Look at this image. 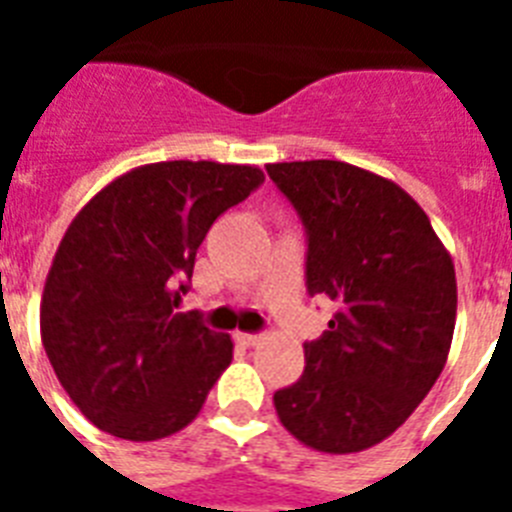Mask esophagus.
I'll list each match as a JSON object with an SVG mask.
<instances>
[{"instance_id":"34e87169","label":"esophagus","mask_w":512,"mask_h":512,"mask_svg":"<svg viewBox=\"0 0 512 512\" xmlns=\"http://www.w3.org/2000/svg\"><path fill=\"white\" fill-rule=\"evenodd\" d=\"M236 342H239V345H244V348H255V345H260V342H263V337L247 335V332H236Z\"/></svg>"}]
</instances>
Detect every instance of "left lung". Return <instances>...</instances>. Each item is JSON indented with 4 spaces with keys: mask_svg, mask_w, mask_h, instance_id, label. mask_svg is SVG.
<instances>
[{
    "mask_svg": "<svg viewBox=\"0 0 512 512\" xmlns=\"http://www.w3.org/2000/svg\"><path fill=\"white\" fill-rule=\"evenodd\" d=\"M308 231V292L337 305L305 345L303 377L276 390L281 425L324 454L401 428L452 348L457 279L428 215L393 180L335 159L265 167Z\"/></svg>",
    "mask_w": 512,
    "mask_h": 512,
    "instance_id": "8db88e82",
    "label": "left lung"
}]
</instances>
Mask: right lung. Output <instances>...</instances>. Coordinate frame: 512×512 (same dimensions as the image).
I'll return each instance as SVG.
<instances>
[{
    "mask_svg": "<svg viewBox=\"0 0 512 512\" xmlns=\"http://www.w3.org/2000/svg\"><path fill=\"white\" fill-rule=\"evenodd\" d=\"M263 180L255 164H143L71 220L39 327L60 385L95 428L156 441L196 420L233 340L175 308L212 223Z\"/></svg>",
    "mask_w": 512,
    "mask_h": 512,
    "instance_id": "1",
    "label": "right lung"
}]
</instances>
